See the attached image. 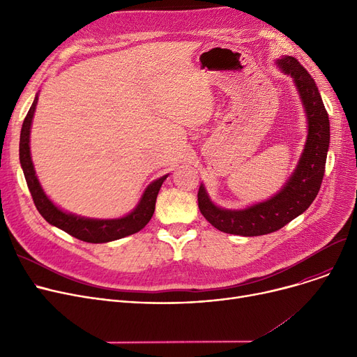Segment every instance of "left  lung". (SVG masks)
I'll return each instance as SVG.
<instances>
[{"mask_svg":"<svg viewBox=\"0 0 357 357\" xmlns=\"http://www.w3.org/2000/svg\"><path fill=\"white\" fill-rule=\"evenodd\" d=\"M278 63L294 78L307 111L308 139L304 153L282 191L246 210L231 211L215 207L201 185L198 190L199 211L211 226L224 233L246 237L273 233L303 214L320 191L330 144L327 109L311 75L298 59L285 56Z\"/></svg>","mask_w":357,"mask_h":357,"instance_id":"obj_1","label":"left lung"}]
</instances>
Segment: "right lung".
<instances>
[{
    "mask_svg": "<svg viewBox=\"0 0 357 357\" xmlns=\"http://www.w3.org/2000/svg\"><path fill=\"white\" fill-rule=\"evenodd\" d=\"M36 104H37V97L34 98L27 116L23 121L22 135H20V163H22L26 182L37 211H39L42 217L49 224H52V226H56L58 229L66 231L68 234L88 243H107V241L123 238L126 236L140 231L155 213L156 198H158L160 186L167 175L156 179L152 185H149L136 210L123 218L89 220V218H81V217L61 211L58 207H54L53 202L45 195L39 181H37L33 162L30 158V146H29L30 126H31L34 109H36Z\"/></svg>",
    "mask_w": 357,
    "mask_h": 357,
    "instance_id": "1",
    "label": "right lung"
}]
</instances>
